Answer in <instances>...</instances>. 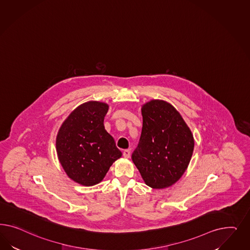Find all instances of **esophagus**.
<instances>
[{"label": "esophagus", "mask_w": 250, "mask_h": 250, "mask_svg": "<svg viewBox=\"0 0 250 250\" xmlns=\"http://www.w3.org/2000/svg\"><path fill=\"white\" fill-rule=\"evenodd\" d=\"M130 155H131L130 149H125V150H124V152H123V156H124V158H125V159H129V158H130Z\"/></svg>", "instance_id": "obj_1"}]
</instances>
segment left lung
<instances>
[{"label":"left lung","mask_w":250,"mask_h":250,"mask_svg":"<svg viewBox=\"0 0 250 250\" xmlns=\"http://www.w3.org/2000/svg\"><path fill=\"white\" fill-rule=\"evenodd\" d=\"M143 126L132 160L145 183L165 189L178 182L189 166L194 138L174 106L151 100L141 107Z\"/></svg>","instance_id":"1"}]
</instances>
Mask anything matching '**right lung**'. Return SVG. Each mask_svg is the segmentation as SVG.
Returning <instances> with one entry per match:
<instances>
[{
	"mask_svg": "<svg viewBox=\"0 0 250 250\" xmlns=\"http://www.w3.org/2000/svg\"><path fill=\"white\" fill-rule=\"evenodd\" d=\"M108 109L105 103L86 102L69 114L58 132V159L68 178L81 185L100 183L122 157L114 137L104 128Z\"/></svg>",
	"mask_w": 250,
	"mask_h": 250,
	"instance_id": "obj_1",
	"label": "right lung"
}]
</instances>
